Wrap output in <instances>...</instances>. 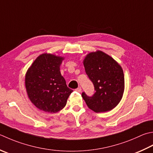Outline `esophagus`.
I'll return each mask as SVG.
<instances>
[{
	"mask_svg": "<svg viewBox=\"0 0 153 153\" xmlns=\"http://www.w3.org/2000/svg\"><path fill=\"white\" fill-rule=\"evenodd\" d=\"M76 91L77 92H81V91H82V88H81V87H79V88L76 89Z\"/></svg>",
	"mask_w": 153,
	"mask_h": 153,
	"instance_id": "1",
	"label": "esophagus"
}]
</instances>
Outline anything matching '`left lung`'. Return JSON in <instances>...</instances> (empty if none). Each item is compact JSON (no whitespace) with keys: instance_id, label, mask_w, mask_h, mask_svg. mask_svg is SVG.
Instances as JSON below:
<instances>
[{"instance_id":"1","label":"left lung","mask_w":153,"mask_h":153,"mask_svg":"<svg viewBox=\"0 0 153 153\" xmlns=\"http://www.w3.org/2000/svg\"><path fill=\"white\" fill-rule=\"evenodd\" d=\"M83 65L95 91L92 96L82 92L87 105L96 113L113 109L121 101L124 91V74L121 65L101 51L87 55Z\"/></svg>"}]
</instances>
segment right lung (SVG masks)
<instances>
[{"label": "right lung", "mask_w": 153, "mask_h": 153, "mask_svg": "<svg viewBox=\"0 0 153 153\" xmlns=\"http://www.w3.org/2000/svg\"><path fill=\"white\" fill-rule=\"evenodd\" d=\"M64 58L52 54L38 56L26 74L28 97L39 109L56 113L65 106L72 89L68 88L59 71Z\"/></svg>", "instance_id": "obj_1"}]
</instances>
